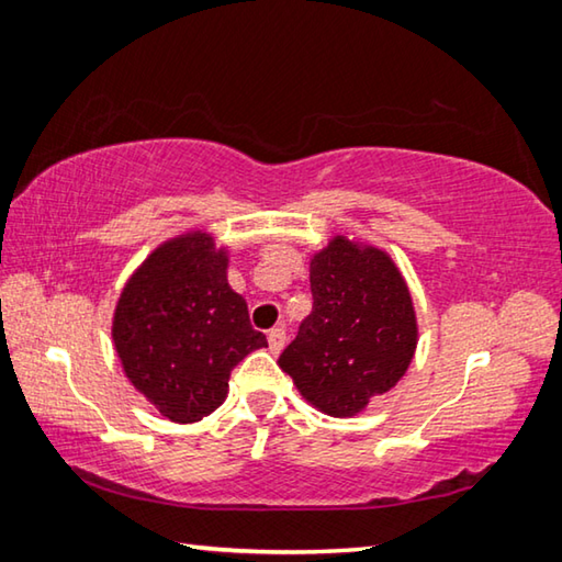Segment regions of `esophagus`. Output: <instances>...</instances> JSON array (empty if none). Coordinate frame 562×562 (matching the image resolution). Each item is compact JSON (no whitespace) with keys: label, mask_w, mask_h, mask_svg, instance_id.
<instances>
[{"label":"esophagus","mask_w":562,"mask_h":562,"mask_svg":"<svg viewBox=\"0 0 562 562\" xmlns=\"http://www.w3.org/2000/svg\"><path fill=\"white\" fill-rule=\"evenodd\" d=\"M284 341H288V337H284L282 327H274L268 331V345H270L272 355H280V351L284 349Z\"/></svg>","instance_id":"1"}]
</instances>
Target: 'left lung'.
Returning a JSON list of instances; mask_svg holds the SVG:
<instances>
[{"label":"left lung","instance_id":"left-lung-1","mask_svg":"<svg viewBox=\"0 0 562 562\" xmlns=\"http://www.w3.org/2000/svg\"><path fill=\"white\" fill-rule=\"evenodd\" d=\"M315 307L278 364L317 412L349 418L398 384L416 355L412 292L382 247L335 235L310 258Z\"/></svg>","mask_w":562,"mask_h":562}]
</instances>
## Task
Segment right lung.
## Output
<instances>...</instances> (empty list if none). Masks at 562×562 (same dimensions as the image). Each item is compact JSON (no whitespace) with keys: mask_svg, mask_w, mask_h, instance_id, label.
I'll list each match as a JSON object with an SVG mask.
<instances>
[{"mask_svg":"<svg viewBox=\"0 0 562 562\" xmlns=\"http://www.w3.org/2000/svg\"><path fill=\"white\" fill-rule=\"evenodd\" d=\"M227 247L205 231L160 243L133 270L113 310L111 337L131 386L176 424L211 416L231 372L268 347L227 284Z\"/></svg>","mask_w":562,"mask_h":562,"instance_id":"obj_1","label":"right lung"}]
</instances>
